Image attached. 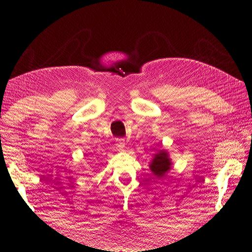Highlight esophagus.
<instances>
[{
    "mask_svg": "<svg viewBox=\"0 0 252 252\" xmlns=\"http://www.w3.org/2000/svg\"><path fill=\"white\" fill-rule=\"evenodd\" d=\"M116 145H117V147L119 148V149H123V148L126 147V141L123 140V138H118Z\"/></svg>",
    "mask_w": 252,
    "mask_h": 252,
    "instance_id": "esophagus-1",
    "label": "esophagus"
}]
</instances>
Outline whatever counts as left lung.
Returning a JSON list of instances; mask_svg holds the SVG:
<instances>
[{
    "mask_svg": "<svg viewBox=\"0 0 252 252\" xmlns=\"http://www.w3.org/2000/svg\"><path fill=\"white\" fill-rule=\"evenodd\" d=\"M171 167H172V162H171L169 153L167 151H160L157 153L154 156L153 161L149 164L152 172L158 178H162L171 169Z\"/></svg>",
    "mask_w": 252,
    "mask_h": 252,
    "instance_id": "8db88e82",
    "label": "left lung"
}]
</instances>
